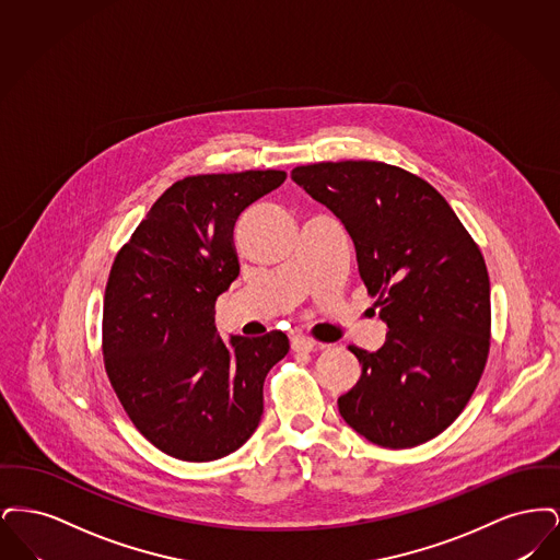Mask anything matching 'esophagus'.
<instances>
[{"label": "esophagus", "mask_w": 560, "mask_h": 560, "mask_svg": "<svg viewBox=\"0 0 560 560\" xmlns=\"http://www.w3.org/2000/svg\"><path fill=\"white\" fill-rule=\"evenodd\" d=\"M317 347H319V342H315L308 336H293L292 338V350L295 352H311L313 348Z\"/></svg>", "instance_id": "1"}]
</instances>
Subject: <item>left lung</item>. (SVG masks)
I'll return each instance as SVG.
<instances>
[{
    "label": "left lung",
    "mask_w": 560,
    "mask_h": 560,
    "mask_svg": "<svg viewBox=\"0 0 560 560\" xmlns=\"http://www.w3.org/2000/svg\"><path fill=\"white\" fill-rule=\"evenodd\" d=\"M292 180L334 213L388 334L350 347L359 382L338 399L348 427L380 447L441 434L472 397L489 354V275L477 243L427 180L380 161L298 165Z\"/></svg>",
    "instance_id": "left-lung-1"
}]
</instances>
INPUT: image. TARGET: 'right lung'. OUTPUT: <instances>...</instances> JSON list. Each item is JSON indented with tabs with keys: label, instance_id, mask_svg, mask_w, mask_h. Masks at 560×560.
<instances>
[{
	"label": "right lung",
	"instance_id": "obj_1",
	"mask_svg": "<svg viewBox=\"0 0 560 560\" xmlns=\"http://www.w3.org/2000/svg\"><path fill=\"white\" fill-rule=\"evenodd\" d=\"M285 172L188 176L167 188L117 254L105 292L103 354L133 427L185 462L237 452L260 424L265 377L283 331L218 336L215 300L240 275L233 229Z\"/></svg>",
	"mask_w": 560,
	"mask_h": 560
}]
</instances>
